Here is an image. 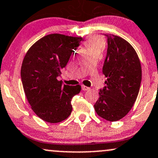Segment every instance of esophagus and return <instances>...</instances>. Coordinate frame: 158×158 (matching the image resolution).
I'll return each instance as SVG.
<instances>
[{
	"mask_svg": "<svg viewBox=\"0 0 158 158\" xmlns=\"http://www.w3.org/2000/svg\"><path fill=\"white\" fill-rule=\"evenodd\" d=\"M82 91H88V90H90V88H88V87H86V86H85V85H82Z\"/></svg>",
	"mask_w": 158,
	"mask_h": 158,
	"instance_id": "esophagus-1",
	"label": "esophagus"
}]
</instances>
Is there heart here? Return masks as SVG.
<instances>
[{
    "label": "heart",
    "mask_w": 158,
    "mask_h": 158,
    "mask_svg": "<svg viewBox=\"0 0 158 158\" xmlns=\"http://www.w3.org/2000/svg\"><path fill=\"white\" fill-rule=\"evenodd\" d=\"M85 46L88 52L91 51L101 52L104 47V41L101 37H94L88 40L85 43Z\"/></svg>",
    "instance_id": "heart-1"
}]
</instances>
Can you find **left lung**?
<instances>
[{
	"label": "left lung",
	"mask_w": 158,
	"mask_h": 158,
	"mask_svg": "<svg viewBox=\"0 0 158 158\" xmlns=\"http://www.w3.org/2000/svg\"><path fill=\"white\" fill-rule=\"evenodd\" d=\"M107 38V51L103 73L107 80L100 90L94 104L99 116L110 121L124 118L134 104L142 81L139 59L133 46L125 40L111 34Z\"/></svg>",
	"instance_id": "1"
}]
</instances>
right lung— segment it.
I'll list each match as a JSON object with an SVG mask.
<instances>
[{"instance_id":"obj_1","label":"right lung","mask_w":158,"mask_h":158,"mask_svg":"<svg viewBox=\"0 0 158 158\" xmlns=\"http://www.w3.org/2000/svg\"><path fill=\"white\" fill-rule=\"evenodd\" d=\"M82 37L59 34L45 36L26 53L21 78L27 101L38 117L49 123L65 120L72 112L71 100L81 91L80 85L70 86L58 81L74 48Z\"/></svg>"}]
</instances>
